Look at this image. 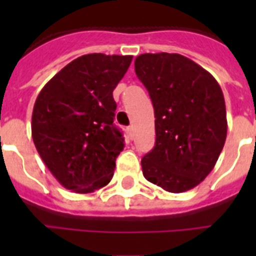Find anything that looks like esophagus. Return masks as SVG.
Listing matches in <instances>:
<instances>
[{
  "label": "esophagus",
  "instance_id": "34e87169",
  "mask_svg": "<svg viewBox=\"0 0 256 256\" xmlns=\"http://www.w3.org/2000/svg\"><path fill=\"white\" fill-rule=\"evenodd\" d=\"M128 136L130 140H132V138H134V128H132V126H128Z\"/></svg>",
  "mask_w": 256,
  "mask_h": 256
}]
</instances>
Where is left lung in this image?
<instances>
[{
    "label": "left lung",
    "instance_id": "obj_1",
    "mask_svg": "<svg viewBox=\"0 0 256 256\" xmlns=\"http://www.w3.org/2000/svg\"><path fill=\"white\" fill-rule=\"evenodd\" d=\"M134 66L156 116V146L140 160L144 176L168 192L191 190L210 174L226 142L222 88L180 54H140Z\"/></svg>",
    "mask_w": 256,
    "mask_h": 256
}]
</instances>
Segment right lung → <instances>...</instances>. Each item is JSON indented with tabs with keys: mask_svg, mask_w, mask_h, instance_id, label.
Instances as JSON below:
<instances>
[{
	"mask_svg": "<svg viewBox=\"0 0 256 256\" xmlns=\"http://www.w3.org/2000/svg\"><path fill=\"white\" fill-rule=\"evenodd\" d=\"M132 56L78 57L50 80L34 104L32 136L54 178L68 190L88 194L112 178L124 136L116 128L112 90Z\"/></svg>",
	"mask_w": 256,
	"mask_h": 256,
	"instance_id": "obj_1",
	"label": "right lung"
}]
</instances>
